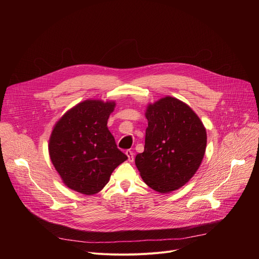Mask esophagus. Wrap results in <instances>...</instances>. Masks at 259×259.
Masks as SVG:
<instances>
[{"label":"esophagus","instance_id":"obj_1","mask_svg":"<svg viewBox=\"0 0 259 259\" xmlns=\"http://www.w3.org/2000/svg\"><path fill=\"white\" fill-rule=\"evenodd\" d=\"M126 155L128 156V160H129V161H133V159H134V153H133V151L127 150V151H126Z\"/></svg>","mask_w":259,"mask_h":259}]
</instances>
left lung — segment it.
<instances>
[{"label": "left lung", "instance_id": "obj_1", "mask_svg": "<svg viewBox=\"0 0 259 259\" xmlns=\"http://www.w3.org/2000/svg\"><path fill=\"white\" fill-rule=\"evenodd\" d=\"M145 149L135 156L143 181L158 193L186 185L198 170L207 147V131L186 103L165 97L146 109Z\"/></svg>", "mask_w": 259, "mask_h": 259}]
</instances>
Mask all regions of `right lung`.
Returning <instances> with one entry per match:
<instances>
[{
	"label": "right lung",
	"instance_id": "obj_1",
	"mask_svg": "<svg viewBox=\"0 0 259 259\" xmlns=\"http://www.w3.org/2000/svg\"><path fill=\"white\" fill-rule=\"evenodd\" d=\"M114 108V101L86 100L69 109L52 129L50 159L63 183L78 193H99L128 158L107 127Z\"/></svg>",
	"mask_w": 259,
	"mask_h": 259
}]
</instances>
